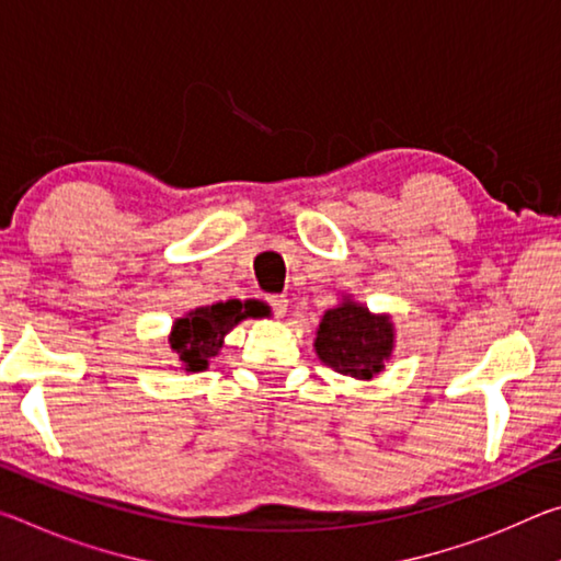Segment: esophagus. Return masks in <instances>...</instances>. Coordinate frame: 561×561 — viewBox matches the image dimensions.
<instances>
[{
    "mask_svg": "<svg viewBox=\"0 0 561 561\" xmlns=\"http://www.w3.org/2000/svg\"><path fill=\"white\" fill-rule=\"evenodd\" d=\"M267 304H270V309L274 311V314L282 317L289 307V299L284 297V294H272V297H267Z\"/></svg>",
    "mask_w": 561,
    "mask_h": 561,
    "instance_id": "esophagus-1",
    "label": "esophagus"
}]
</instances>
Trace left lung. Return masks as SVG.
<instances>
[{"mask_svg":"<svg viewBox=\"0 0 561 561\" xmlns=\"http://www.w3.org/2000/svg\"><path fill=\"white\" fill-rule=\"evenodd\" d=\"M317 354L334 371L351 378H374L393 348V324L386 317L344 301L329 309L317 331Z\"/></svg>","mask_w":561,"mask_h":561,"instance_id":"1","label":"left lung"}]
</instances>
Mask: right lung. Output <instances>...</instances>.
Listing matches in <instances>:
<instances>
[{"instance_id": "obj_1", "label": "right lung", "mask_w": 561, "mask_h": 561, "mask_svg": "<svg viewBox=\"0 0 561 561\" xmlns=\"http://www.w3.org/2000/svg\"><path fill=\"white\" fill-rule=\"evenodd\" d=\"M250 311H242V304L225 301L190 311L178 319L170 334V346L183 360L185 371H205L207 360L222 348V339L234 324H240Z\"/></svg>"}]
</instances>
